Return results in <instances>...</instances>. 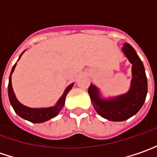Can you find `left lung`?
<instances>
[{
	"instance_id": "8db88e82",
	"label": "left lung",
	"mask_w": 157,
	"mask_h": 157,
	"mask_svg": "<svg viewBox=\"0 0 157 157\" xmlns=\"http://www.w3.org/2000/svg\"><path fill=\"white\" fill-rule=\"evenodd\" d=\"M122 51L132 64V79L129 91L105 99L100 98L99 90L95 85L90 84L88 89L92 106L98 114L115 122L124 121L136 115L143 106L147 93V80L142 61L129 43L124 44Z\"/></svg>"
}]
</instances>
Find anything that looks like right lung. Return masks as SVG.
I'll use <instances>...</instances> for the list:
<instances>
[{
    "mask_svg": "<svg viewBox=\"0 0 157 157\" xmlns=\"http://www.w3.org/2000/svg\"><path fill=\"white\" fill-rule=\"evenodd\" d=\"M22 54L19 56V59L21 58ZM16 65H17V63L13 66V67L11 69V73L10 75V79H9V85H8V94H9L10 102L13 107V109L15 110V112L20 117H22V118L31 122V123H34V124L46 122L51 118L55 117L56 115H58V114L60 112V110L62 109V107L65 105L66 97H67V93L69 92L70 90L73 87L74 83L70 84L69 86L65 90V92L63 93V95L61 96V98L59 99V101L57 102V104L54 106L44 107V108H31V107L22 105L15 96L13 88H12V83H11V75H12V73L14 72Z\"/></svg>",
    "mask_w": 157,
    "mask_h": 157,
    "instance_id": "right-lung-1",
    "label": "right lung"
}]
</instances>
